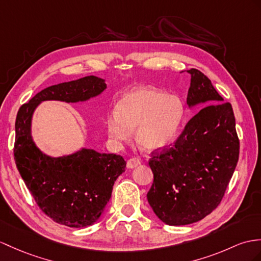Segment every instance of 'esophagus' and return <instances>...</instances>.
<instances>
[{
  "instance_id": "34e87169",
  "label": "esophagus",
  "mask_w": 261,
  "mask_h": 261,
  "mask_svg": "<svg viewBox=\"0 0 261 261\" xmlns=\"http://www.w3.org/2000/svg\"><path fill=\"white\" fill-rule=\"evenodd\" d=\"M138 165H141V161L138 160V158H130V160H128L127 161V164H126V166H127V168H129V169H133V168H135V167H137Z\"/></svg>"
}]
</instances>
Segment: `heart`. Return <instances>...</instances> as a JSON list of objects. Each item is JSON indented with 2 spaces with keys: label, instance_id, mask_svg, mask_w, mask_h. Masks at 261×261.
<instances>
[{
  "label": "heart",
  "instance_id": "b5f03b06",
  "mask_svg": "<svg viewBox=\"0 0 261 261\" xmlns=\"http://www.w3.org/2000/svg\"><path fill=\"white\" fill-rule=\"evenodd\" d=\"M185 115L180 97L155 87L135 88L118 100L106 118V130L116 142H126L135 129V141L145 151H156L175 141Z\"/></svg>",
  "mask_w": 261,
  "mask_h": 261
}]
</instances>
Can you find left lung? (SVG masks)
I'll return each mask as SVG.
<instances>
[{"instance_id":"obj_1","label":"left lung","mask_w":261,"mask_h":261,"mask_svg":"<svg viewBox=\"0 0 261 261\" xmlns=\"http://www.w3.org/2000/svg\"><path fill=\"white\" fill-rule=\"evenodd\" d=\"M189 109L200 111L186 124L176 142L152 151L154 181L147 200L169 226L193 224L217 207L237 166L239 139L232 107L224 103L211 80L196 68L187 71Z\"/></svg>"}]
</instances>
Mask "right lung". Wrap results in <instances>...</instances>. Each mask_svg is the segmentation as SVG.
<instances>
[{
	"mask_svg": "<svg viewBox=\"0 0 261 261\" xmlns=\"http://www.w3.org/2000/svg\"><path fill=\"white\" fill-rule=\"evenodd\" d=\"M97 76L46 87L20 107L15 120L14 160L22 179L42 212L57 224L84 228L96 222L110 201L114 182L126 162L115 154L83 147L72 154L52 157L32 136V118L42 101H86L106 90Z\"/></svg>",
	"mask_w": 261,
	"mask_h": 261,
	"instance_id": "obj_1",
	"label": "right lung"
}]
</instances>
